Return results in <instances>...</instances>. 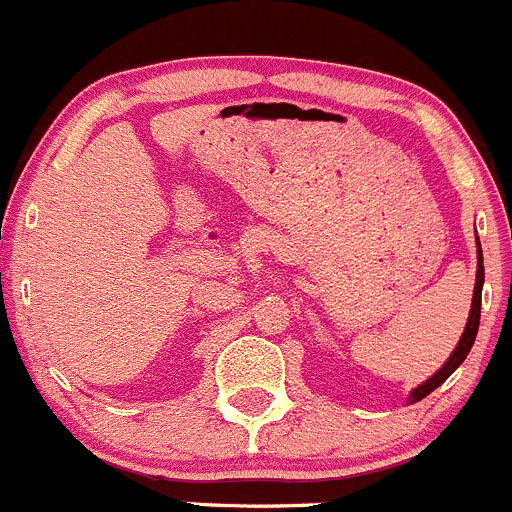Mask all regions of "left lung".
Segmentation results:
<instances>
[{"label":"left lung","instance_id":"obj_1","mask_svg":"<svg viewBox=\"0 0 512 512\" xmlns=\"http://www.w3.org/2000/svg\"><path fill=\"white\" fill-rule=\"evenodd\" d=\"M479 269H476V284H474V301H471V311H469V320H466V328H464V335L462 340L457 342V347H454V352L449 355V359L445 362V367L440 369L435 376H430L428 381H423V384L418 386V389H413L411 398L408 401L411 403H418L423 401L428 393H432L437 389V386H442L445 381L452 376L454 369L459 367V364L464 362L466 355H469L471 345H474L476 340V333H479V320H481V289H484V255H481V243H479Z\"/></svg>","mask_w":512,"mask_h":512}]
</instances>
